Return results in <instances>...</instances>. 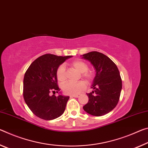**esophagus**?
I'll list each match as a JSON object with an SVG mask.
<instances>
[{"mask_svg":"<svg viewBox=\"0 0 148 148\" xmlns=\"http://www.w3.org/2000/svg\"><path fill=\"white\" fill-rule=\"evenodd\" d=\"M79 96V95H72L71 96V97H74V98H78Z\"/></svg>","mask_w":148,"mask_h":148,"instance_id":"esophagus-1","label":"esophagus"}]
</instances>
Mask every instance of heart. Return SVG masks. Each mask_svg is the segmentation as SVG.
Instances as JSON below:
<instances>
[{"instance_id": "obj_1", "label": "heart", "mask_w": 148, "mask_h": 148, "mask_svg": "<svg viewBox=\"0 0 148 148\" xmlns=\"http://www.w3.org/2000/svg\"><path fill=\"white\" fill-rule=\"evenodd\" d=\"M71 66L81 73V77L86 82L90 83L93 80L94 77V72L88 70V66L85 62L82 60H77L71 63ZM56 75L59 81L64 82L65 81L66 79V73H65V68L64 65H60L58 67ZM62 88L65 94H68V95H77L84 90V89L86 88V83L83 81L77 82V83L69 81L63 84Z\"/></svg>"}]
</instances>
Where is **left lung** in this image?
Masks as SVG:
<instances>
[{"instance_id":"obj_1","label":"left lung","mask_w":148,"mask_h":148,"mask_svg":"<svg viewBox=\"0 0 148 148\" xmlns=\"http://www.w3.org/2000/svg\"><path fill=\"white\" fill-rule=\"evenodd\" d=\"M82 58L91 63L96 70V76L87 94L88 101L83 110L94 116H102L114 109L119 100L122 80L117 65L107 56L98 52H90Z\"/></svg>"}]
</instances>
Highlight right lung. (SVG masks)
Returning <instances> with one entry per match:
<instances>
[{
    "label": "right lung",
    "mask_w": 148,
    "mask_h": 148,
    "mask_svg": "<svg viewBox=\"0 0 148 148\" xmlns=\"http://www.w3.org/2000/svg\"><path fill=\"white\" fill-rule=\"evenodd\" d=\"M71 57L47 54L37 58L27 69L23 79V98L38 117L52 120L64 113L69 96H51L50 92L55 94L60 90L57 84L56 69Z\"/></svg>",
    "instance_id": "add662e5"
}]
</instances>
